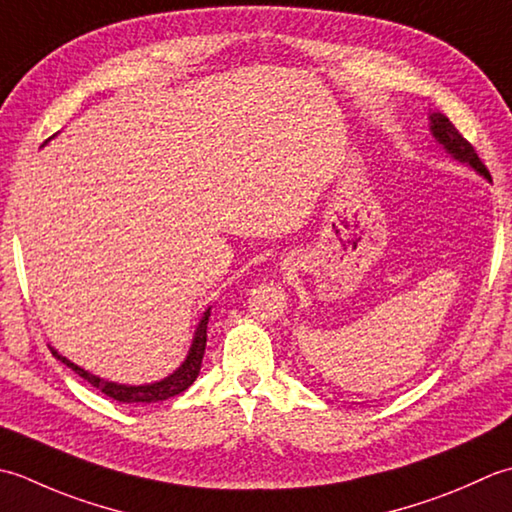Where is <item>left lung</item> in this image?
Here are the masks:
<instances>
[{"mask_svg": "<svg viewBox=\"0 0 512 512\" xmlns=\"http://www.w3.org/2000/svg\"><path fill=\"white\" fill-rule=\"evenodd\" d=\"M429 130L433 134V139L442 145L446 150V154H451L455 161H460L468 168H473L477 174H482L484 179H490V174L486 170V165L479 161V156L475 152V148L471 143H468L460 132L455 130V125L448 121L442 112H431L429 114Z\"/></svg>", "mask_w": 512, "mask_h": 512, "instance_id": "left-lung-1", "label": "left lung"}]
</instances>
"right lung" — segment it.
Segmentation results:
<instances>
[{
    "label": "right lung",
    "mask_w": 512,
    "mask_h": 512,
    "mask_svg": "<svg viewBox=\"0 0 512 512\" xmlns=\"http://www.w3.org/2000/svg\"><path fill=\"white\" fill-rule=\"evenodd\" d=\"M210 314H212V307H207L205 314L201 316V320H198L194 338H192V347H190V351H187V356H185L181 367L176 369L174 373H170L168 378H163L159 382H152V384H139V387H134V384H119V382L103 380V378H99V375L77 367L75 362H70L66 356H61V353L55 347H50V351L59 362H64L68 369L79 373L83 380H88L92 387L99 389L101 393H106L108 398H112V400L125 402V404L161 402V400H168V398H174V395L183 393L187 387H192V382L198 378V371H201V362H203V353H205L207 320H210Z\"/></svg>",
    "instance_id": "1"
}]
</instances>
